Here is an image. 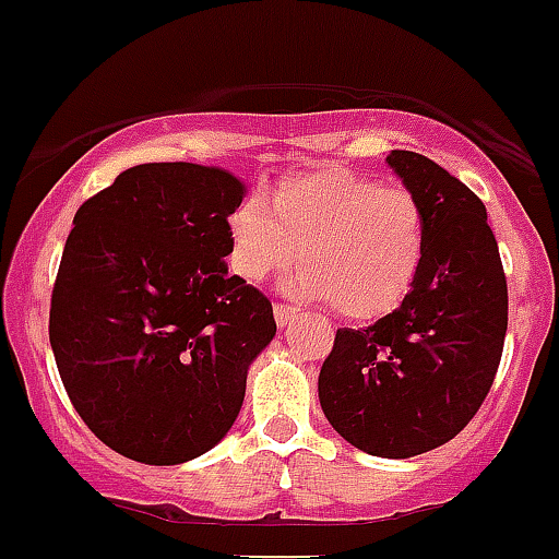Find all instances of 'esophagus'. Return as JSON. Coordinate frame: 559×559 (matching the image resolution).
Masks as SVG:
<instances>
[{
    "label": "esophagus",
    "instance_id": "obj_1",
    "mask_svg": "<svg viewBox=\"0 0 559 559\" xmlns=\"http://www.w3.org/2000/svg\"><path fill=\"white\" fill-rule=\"evenodd\" d=\"M299 316L294 305H274V318H276V326H288L294 318Z\"/></svg>",
    "mask_w": 559,
    "mask_h": 559
}]
</instances>
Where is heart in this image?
Instances as JSON below:
<instances>
[{
	"label": "heart",
	"mask_w": 559,
	"mask_h": 559,
	"mask_svg": "<svg viewBox=\"0 0 559 559\" xmlns=\"http://www.w3.org/2000/svg\"><path fill=\"white\" fill-rule=\"evenodd\" d=\"M230 265L249 283L305 260L285 288L350 321H376L408 299L428 254V216L414 191L354 169H312L243 197L227 222Z\"/></svg>",
	"instance_id": "heart-1"
}]
</instances>
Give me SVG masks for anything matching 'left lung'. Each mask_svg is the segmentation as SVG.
Wrapping results in <instances>:
<instances>
[{"mask_svg": "<svg viewBox=\"0 0 559 559\" xmlns=\"http://www.w3.org/2000/svg\"><path fill=\"white\" fill-rule=\"evenodd\" d=\"M386 164L428 216V254L397 310L337 329L318 397L345 442L379 459L442 448L486 401L508 332V283L486 205L459 178L412 151Z\"/></svg>", "mask_w": 559, "mask_h": 559, "instance_id": "8db88e82", "label": "left lung"}]
</instances>
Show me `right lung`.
I'll return each instance as SVG.
<instances>
[{
	"label": "right lung",
	"mask_w": 559,
	"mask_h": 559,
	"mask_svg": "<svg viewBox=\"0 0 559 559\" xmlns=\"http://www.w3.org/2000/svg\"><path fill=\"white\" fill-rule=\"evenodd\" d=\"M243 194L227 169L140 164L73 216L51 350L79 417L126 459L173 466L219 444L274 340L271 301L227 274Z\"/></svg>",
	"instance_id": "add662e5"
}]
</instances>
